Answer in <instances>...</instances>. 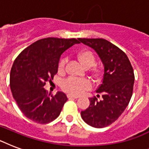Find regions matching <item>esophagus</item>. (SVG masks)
I'll list each match as a JSON object with an SVG mask.
<instances>
[{
    "label": "esophagus",
    "instance_id": "esophagus-1",
    "mask_svg": "<svg viewBox=\"0 0 149 149\" xmlns=\"http://www.w3.org/2000/svg\"><path fill=\"white\" fill-rule=\"evenodd\" d=\"M68 98H75V99H77V98H79V96L77 95H72V94H68L67 95Z\"/></svg>",
    "mask_w": 149,
    "mask_h": 149
}]
</instances>
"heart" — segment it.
I'll return each instance as SVG.
<instances>
[{
  "mask_svg": "<svg viewBox=\"0 0 149 149\" xmlns=\"http://www.w3.org/2000/svg\"><path fill=\"white\" fill-rule=\"evenodd\" d=\"M77 58L79 63L84 65V67L88 69L94 65L95 64V56L93 53L90 50H83L78 52ZM66 58L61 59L58 63V71L63 72L65 69L66 64ZM91 84L88 79H77L70 77L65 79L63 84V89L65 92L72 94H79L83 93L84 91L91 88Z\"/></svg>",
  "mask_w": 149,
  "mask_h": 149,
  "instance_id": "obj_1",
  "label": "heart"
}]
</instances>
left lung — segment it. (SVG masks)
<instances>
[{
	"label": "left lung",
	"instance_id": "obj_1",
	"mask_svg": "<svg viewBox=\"0 0 149 149\" xmlns=\"http://www.w3.org/2000/svg\"><path fill=\"white\" fill-rule=\"evenodd\" d=\"M78 40L97 52L104 70L101 84L96 91L102 94L101 100L90 98V106L81 111V118L93 127H107L120 117L129 104L134 83V70L126 54L106 39Z\"/></svg>",
	"mask_w": 149,
	"mask_h": 149
}]
</instances>
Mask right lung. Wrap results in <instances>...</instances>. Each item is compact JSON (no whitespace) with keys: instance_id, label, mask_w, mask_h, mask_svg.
<instances>
[{"instance_id":"1","label":"right lung","mask_w":149,"mask_h":149,"mask_svg":"<svg viewBox=\"0 0 149 149\" xmlns=\"http://www.w3.org/2000/svg\"><path fill=\"white\" fill-rule=\"evenodd\" d=\"M77 43L79 42L76 38H42L16 58L10 70V91L20 110L29 119L46 124L60 114L67 97L61 91L55 96L48 94L44 86L58 72L61 55Z\"/></svg>"}]
</instances>
